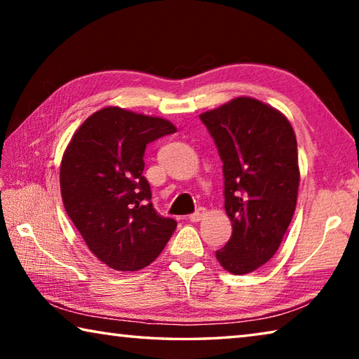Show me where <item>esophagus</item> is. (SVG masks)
Returning a JSON list of instances; mask_svg holds the SVG:
<instances>
[{"mask_svg": "<svg viewBox=\"0 0 359 359\" xmlns=\"http://www.w3.org/2000/svg\"><path fill=\"white\" fill-rule=\"evenodd\" d=\"M204 214H205V209L204 208H199L196 212H193V214L188 215V220H190V222H199L204 217Z\"/></svg>", "mask_w": 359, "mask_h": 359, "instance_id": "1", "label": "esophagus"}]
</instances>
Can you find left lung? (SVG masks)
<instances>
[{
  "label": "left lung",
  "mask_w": 359,
  "mask_h": 359,
  "mask_svg": "<svg viewBox=\"0 0 359 359\" xmlns=\"http://www.w3.org/2000/svg\"><path fill=\"white\" fill-rule=\"evenodd\" d=\"M199 118L223 163L224 209L233 224L215 257L231 274H248L274 257L294 214L299 187L294 131L276 109L245 96Z\"/></svg>",
  "instance_id": "obj_1"
}]
</instances>
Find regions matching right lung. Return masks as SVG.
<instances>
[{
    "label": "right lung",
    "instance_id": "add662e5",
    "mask_svg": "<svg viewBox=\"0 0 359 359\" xmlns=\"http://www.w3.org/2000/svg\"><path fill=\"white\" fill-rule=\"evenodd\" d=\"M172 133L165 118L106 107L83 121L65 151L66 214L96 258L115 271L149 266L177 226L155 210L142 175L145 147Z\"/></svg>",
    "mask_w": 359,
    "mask_h": 359
}]
</instances>
